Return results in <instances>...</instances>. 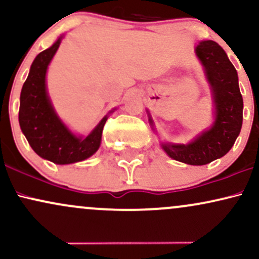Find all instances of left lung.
I'll list each match as a JSON object with an SVG mask.
<instances>
[{
    "label": "left lung",
    "mask_w": 259,
    "mask_h": 259,
    "mask_svg": "<svg viewBox=\"0 0 259 259\" xmlns=\"http://www.w3.org/2000/svg\"><path fill=\"white\" fill-rule=\"evenodd\" d=\"M196 55L206 70L215 103V121L189 145L164 144L169 157L191 165H203L227 154L242 126L243 101L235 67L214 41H202ZM152 123V119H150Z\"/></svg>",
    "instance_id": "1"
}]
</instances>
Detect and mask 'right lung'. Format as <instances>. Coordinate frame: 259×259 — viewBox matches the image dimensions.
I'll list each match as a JSON object with an SVG mask.
<instances>
[{
  "mask_svg": "<svg viewBox=\"0 0 259 259\" xmlns=\"http://www.w3.org/2000/svg\"><path fill=\"white\" fill-rule=\"evenodd\" d=\"M62 37L36 56L20 92L19 124L32 150L57 164L80 162L99 150L107 117L86 138L73 135L57 117L46 92V70Z\"/></svg>",
  "mask_w": 259,
  "mask_h": 259,
  "instance_id": "right-lung-1",
  "label": "right lung"
}]
</instances>
